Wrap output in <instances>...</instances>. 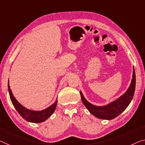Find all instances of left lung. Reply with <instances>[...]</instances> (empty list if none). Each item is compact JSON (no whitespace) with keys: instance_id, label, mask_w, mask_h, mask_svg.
I'll return each mask as SVG.
<instances>
[{"instance_id":"1","label":"left lung","mask_w":145,"mask_h":145,"mask_svg":"<svg viewBox=\"0 0 145 145\" xmlns=\"http://www.w3.org/2000/svg\"><path fill=\"white\" fill-rule=\"evenodd\" d=\"M135 83V69L133 68V77H132L130 86L127 91L123 95H121L118 99H116V101L112 102L107 105L103 106H98L93 105L89 103L85 99L81 91H80L81 101H82L85 106L90 112V113L92 114L95 117L103 120H112L123 112L131 103L134 96Z\"/></svg>"}]
</instances>
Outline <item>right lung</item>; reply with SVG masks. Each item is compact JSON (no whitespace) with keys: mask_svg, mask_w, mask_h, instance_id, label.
Instances as JSON below:
<instances>
[{"mask_svg":"<svg viewBox=\"0 0 145 145\" xmlns=\"http://www.w3.org/2000/svg\"><path fill=\"white\" fill-rule=\"evenodd\" d=\"M8 89L10 98L12 103L13 104L14 108L18 111V112L20 114V115L26 121L32 122V123H41V122H43L46 120H47L54 113L57 105V101H58L57 99L54 104H52L47 108L40 111H34L27 109L26 108L23 106L20 103H18V101L15 99L13 94H12L9 85V81L8 83Z\"/></svg>","mask_w":145,"mask_h":145,"instance_id":"add662e5","label":"right lung"}]
</instances>
